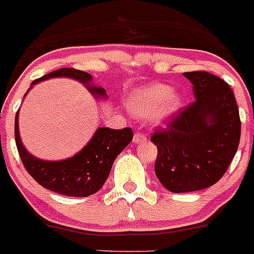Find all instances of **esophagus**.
Returning <instances> with one entry per match:
<instances>
[{"mask_svg": "<svg viewBox=\"0 0 254 254\" xmlns=\"http://www.w3.org/2000/svg\"><path fill=\"white\" fill-rule=\"evenodd\" d=\"M145 140H146L145 135H143L141 132H135L134 138H132V141H134V144H140V143H143V141H145Z\"/></svg>", "mask_w": 254, "mask_h": 254, "instance_id": "1", "label": "esophagus"}]
</instances>
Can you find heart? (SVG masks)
<instances>
[{
	"label": "heart",
	"instance_id": "heart-1",
	"mask_svg": "<svg viewBox=\"0 0 254 254\" xmlns=\"http://www.w3.org/2000/svg\"><path fill=\"white\" fill-rule=\"evenodd\" d=\"M127 108L139 118H148L156 127L168 124L184 105L182 94L167 84H150L130 92Z\"/></svg>",
	"mask_w": 254,
	"mask_h": 254
}]
</instances>
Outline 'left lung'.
Listing matches in <instances>:
<instances>
[{
  "mask_svg": "<svg viewBox=\"0 0 254 254\" xmlns=\"http://www.w3.org/2000/svg\"><path fill=\"white\" fill-rule=\"evenodd\" d=\"M195 101L150 140L158 148L155 174L173 193L202 190L228 169L241 138L236 98L226 81L205 71L184 72Z\"/></svg>",
  "mask_w": 254,
  "mask_h": 254,
  "instance_id": "1",
  "label": "left lung"
}]
</instances>
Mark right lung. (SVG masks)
<instances>
[{
	"label": "right lung",
	"mask_w": 254,
	"mask_h": 254,
	"mask_svg": "<svg viewBox=\"0 0 254 254\" xmlns=\"http://www.w3.org/2000/svg\"><path fill=\"white\" fill-rule=\"evenodd\" d=\"M55 77H66L79 81L96 100L108 99L105 89L95 85L90 73L68 67L52 71L35 80L25 96L35 85ZM18 115L20 110L15 118V139L26 170L40 186L61 195L89 196L96 193L108 179L116 156L132 140V130L130 127L120 130L98 127L89 143L70 158L61 160L40 159L32 155L21 140Z\"/></svg>",
	"instance_id": "1"
}]
</instances>
